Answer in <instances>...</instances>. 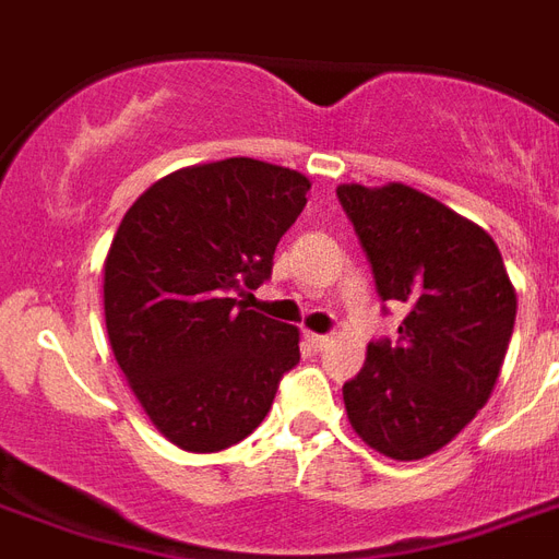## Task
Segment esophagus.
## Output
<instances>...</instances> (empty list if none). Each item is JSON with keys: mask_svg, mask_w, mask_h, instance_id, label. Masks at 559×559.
<instances>
[{"mask_svg": "<svg viewBox=\"0 0 559 559\" xmlns=\"http://www.w3.org/2000/svg\"><path fill=\"white\" fill-rule=\"evenodd\" d=\"M307 342H310L316 350H324L333 342V336H328V333H307Z\"/></svg>", "mask_w": 559, "mask_h": 559, "instance_id": "1", "label": "esophagus"}]
</instances>
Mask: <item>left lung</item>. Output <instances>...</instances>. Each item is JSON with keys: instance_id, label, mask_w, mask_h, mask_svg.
Here are the masks:
<instances>
[{"instance_id": "1", "label": "left lung", "mask_w": 559, "mask_h": 559, "mask_svg": "<svg viewBox=\"0 0 559 559\" xmlns=\"http://www.w3.org/2000/svg\"><path fill=\"white\" fill-rule=\"evenodd\" d=\"M397 340H373L345 382L350 426L394 461L432 455L487 403L502 371L516 293L485 228L408 186L336 188ZM389 313V307H382Z\"/></svg>"}]
</instances>
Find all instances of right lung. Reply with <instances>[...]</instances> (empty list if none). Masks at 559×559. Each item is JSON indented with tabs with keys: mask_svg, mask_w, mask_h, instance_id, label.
<instances>
[{
	"mask_svg": "<svg viewBox=\"0 0 559 559\" xmlns=\"http://www.w3.org/2000/svg\"><path fill=\"white\" fill-rule=\"evenodd\" d=\"M307 177L223 159L159 179L121 219L104 263L118 366L165 438L188 452L243 441L298 366V331L237 301L307 205Z\"/></svg>",
	"mask_w": 559,
	"mask_h": 559,
	"instance_id": "add662e5",
	"label": "right lung"
}]
</instances>
